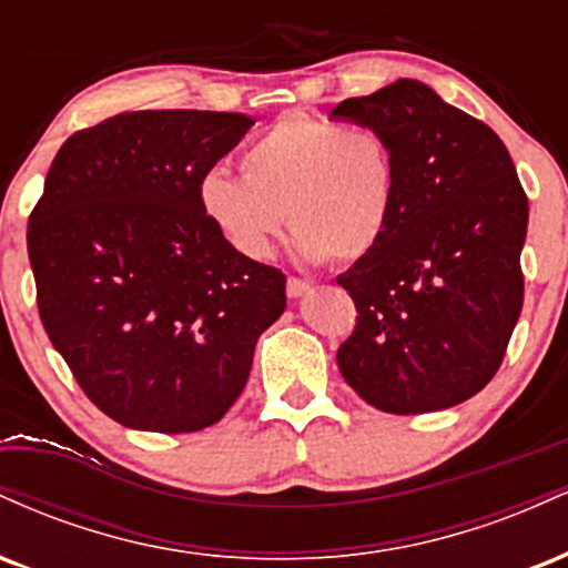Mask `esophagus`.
<instances>
[{
	"mask_svg": "<svg viewBox=\"0 0 568 568\" xmlns=\"http://www.w3.org/2000/svg\"><path fill=\"white\" fill-rule=\"evenodd\" d=\"M312 285L306 283V280H298V277H288V283H285V293H288V298H302L304 293H310Z\"/></svg>",
	"mask_w": 568,
	"mask_h": 568,
	"instance_id": "1",
	"label": "esophagus"
}]
</instances>
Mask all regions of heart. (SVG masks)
Returning <instances> with one entry per match:
<instances>
[{"label": "heart", "mask_w": 568, "mask_h": 568, "mask_svg": "<svg viewBox=\"0 0 568 568\" xmlns=\"http://www.w3.org/2000/svg\"><path fill=\"white\" fill-rule=\"evenodd\" d=\"M240 173L205 175L200 207L253 262L270 256L285 219L312 264L363 262L393 224L397 160L376 128L285 114L247 143Z\"/></svg>", "instance_id": "obj_1"}]
</instances>
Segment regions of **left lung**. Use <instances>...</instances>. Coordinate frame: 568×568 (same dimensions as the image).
Instances as JSON below:
<instances>
[{"label":"left lung","instance_id":"obj_1","mask_svg":"<svg viewBox=\"0 0 568 568\" xmlns=\"http://www.w3.org/2000/svg\"><path fill=\"white\" fill-rule=\"evenodd\" d=\"M331 116L382 130L397 160L393 224L336 277L357 310L338 371L387 414L459 406L494 379L524 306L529 200L507 146L416 80Z\"/></svg>","mask_w":568,"mask_h":568}]
</instances>
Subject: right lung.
Returning a JSON list of instances; mask_svg holds the SVG:
<instances>
[{
    "instance_id": "1",
    "label": "right lung",
    "mask_w": 568,
    "mask_h": 568,
    "mask_svg": "<svg viewBox=\"0 0 568 568\" xmlns=\"http://www.w3.org/2000/svg\"><path fill=\"white\" fill-rule=\"evenodd\" d=\"M253 120L122 112L69 135L29 216L37 306L82 393L146 433L216 425L243 393L285 275L240 256L200 184Z\"/></svg>"
}]
</instances>
